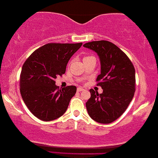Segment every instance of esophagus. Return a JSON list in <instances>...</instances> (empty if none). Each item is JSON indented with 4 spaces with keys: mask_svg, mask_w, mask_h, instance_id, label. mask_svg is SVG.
<instances>
[{
    "mask_svg": "<svg viewBox=\"0 0 158 158\" xmlns=\"http://www.w3.org/2000/svg\"><path fill=\"white\" fill-rule=\"evenodd\" d=\"M84 90V89L82 87H79V88H77V91L78 92H81V91H83Z\"/></svg>",
    "mask_w": 158,
    "mask_h": 158,
    "instance_id": "esophagus-1",
    "label": "esophagus"
}]
</instances>
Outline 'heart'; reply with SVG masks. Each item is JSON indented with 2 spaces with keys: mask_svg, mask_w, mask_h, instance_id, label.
Listing matches in <instances>:
<instances>
[{
  "mask_svg": "<svg viewBox=\"0 0 158 158\" xmlns=\"http://www.w3.org/2000/svg\"><path fill=\"white\" fill-rule=\"evenodd\" d=\"M90 57H85L83 58V60H87V59H88V58H90Z\"/></svg>",
  "mask_w": 158,
  "mask_h": 158,
  "instance_id": "heart-1",
  "label": "heart"
}]
</instances>
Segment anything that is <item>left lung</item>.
I'll return each instance as SVG.
<instances>
[{"label": "left lung", "mask_w": 158, "mask_h": 158, "mask_svg": "<svg viewBox=\"0 0 158 158\" xmlns=\"http://www.w3.org/2000/svg\"><path fill=\"white\" fill-rule=\"evenodd\" d=\"M84 47L98 54L101 62V74L97 85L103 93L90 89V98L86 109L92 119L101 124H109L126 111L135 91V69L124 52L109 41H94Z\"/></svg>", "instance_id": "1"}]
</instances>
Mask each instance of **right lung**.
<instances>
[{"label":"right lung","instance_id":"1","mask_svg":"<svg viewBox=\"0 0 158 158\" xmlns=\"http://www.w3.org/2000/svg\"><path fill=\"white\" fill-rule=\"evenodd\" d=\"M83 43H49L36 49L23 64L20 92L26 106L39 119L55 120L64 114L77 88L62 89L55 85L58 75L65 73L70 57Z\"/></svg>","mask_w":158,"mask_h":158}]
</instances>
